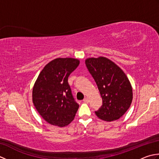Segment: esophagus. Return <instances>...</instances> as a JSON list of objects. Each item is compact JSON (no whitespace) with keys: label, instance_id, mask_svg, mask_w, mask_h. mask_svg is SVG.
<instances>
[{"label":"esophagus","instance_id":"obj_1","mask_svg":"<svg viewBox=\"0 0 159 159\" xmlns=\"http://www.w3.org/2000/svg\"><path fill=\"white\" fill-rule=\"evenodd\" d=\"M83 102H85V103H88L89 102V99L87 98H85L83 99Z\"/></svg>","mask_w":159,"mask_h":159}]
</instances>
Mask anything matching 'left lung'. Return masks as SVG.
Masks as SVG:
<instances>
[{
  "instance_id": "1",
  "label": "left lung",
  "mask_w": 159,
  "mask_h": 159,
  "mask_svg": "<svg viewBox=\"0 0 159 159\" xmlns=\"http://www.w3.org/2000/svg\"><path fill=\"white\" fill-rule=\"evenodd\" d=\"M85 64L102 99V105L95 111L96 115L107 121L120 119L133 100V89L126 75L119 66L104 57L87 59Z\"/></svg>"
}]
</instances>
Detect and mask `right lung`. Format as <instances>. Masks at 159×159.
I'll return each instance as SVG.
<instances>
[{
    "mask_svg": "<svg viewBox=\"0 0 159 159\" xmlns=\"http://www.w3.org/2000/svg\"><path fill=\"white\" fill-rule=\"evenodd\" d=\"M79 60L57 58L45 66L33 88V102L47 122L63 127L74 119L79 105L74 100L67 82Z\"/></svg>",
    "mask_w": 159,
    "mask_h": 159,
    "instance_id": "add662e5",
    "label": "right lung"
}]
</instances>
